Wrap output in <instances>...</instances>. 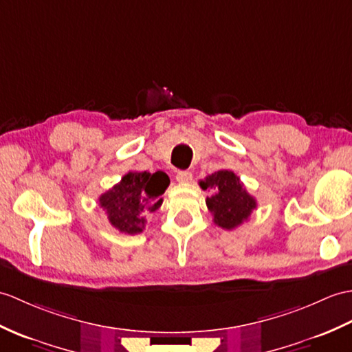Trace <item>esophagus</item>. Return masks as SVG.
I'll return each instance as SVG.
<instances>
[{
	"label": "esophagus",
	"mask_w": 352,
	"mask_h": 352,
	"mask_svg": "<svg viewBox=\"0 0 352 352\" xmlns=\"http://www.w3.org/2000/svg\"><path fill=\"white\" fill-rule=\"evenodd\" d=\"M175 178H177L178 183L187 184V183L192 182V173H189V170H178Z\"/></svg>",
	"instance_id": "esophagus-1"
}]
</instances>
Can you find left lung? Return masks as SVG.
<instances>
[{"label":"left lung","mask_w":352,"mask_h":352,"mask_svg":"<svg viewBox=\"0 0 352 352\" xmlns=\"http://www.w3.org/2000/svg\"><path fill=\"white\" fill-rule=\"evenodd\" d=\"M199 186L204 190L214 189V193L208 196L206 202L210 213L213 214L214 223L223 230H235L256 208V199L246 190L232 170H217L206 177V179H201Z\"/></svg>","instance_id":"obj_1"}]
</instances>
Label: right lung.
<instances>
[{"label":"right lung","mask_w":352,"mask_h":352,"mask_svg":"<svg viewBox=\"0 0 352 352\" xmlns=\"http://www.w3.org/2000/svg\"><path fill=\"white\" fill-rule=\"evenodd\" d=\"M168 186L169 177L162 170L127 173L118 184L100 195L99 206L116 230L135 235L144 231L146 216L162 206Z\"/></svg>","instance_id":"1"}]
</instances>
